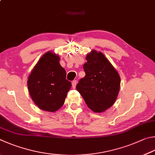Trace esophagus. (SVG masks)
I'll return each mask as SVG.
<instances>
[{
	"label": "esophagus",
	"instance_id": "esophagus-1",
	"mask_svg": "<svg viewBox=\"0 0 155 155\" xmlns=\"http://www.w3.org/2000/svg\"><path fill=\"white\" fill-rule=\"evenodd\" d=\"M77 80H74L72 82V87L74 89H75L76 88V85H77Z\"/></svg>",
	"mask_w": 155,
	"mask_h": 155
}]
</instances>
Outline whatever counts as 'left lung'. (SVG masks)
Listing matches in <instances>:
<instances>
[{"mask_svg": "<svg viewBox=\"0 0 155 155\" xmlns=\"http://www.w3.org/2000/svg\"><path fill=\"white\" fill-rule=\"evenodd\" d=\"M83 65L85 77L77 85L87 106L95 112L105 111L114 104L120 89L119 73L101 52L93 50Z\"/></svg>", "mask_w": 155, "mask_h": 155, "instance_id": "8db88e82", "label": "left lung"}]
</instances>
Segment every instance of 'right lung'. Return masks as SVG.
Masks as SVG:
<instances>
[{"instance_id": "add662e5", "label": "right lung", "mask_w": 155, "mask_h": 155, "mask_svg": "<svg viewBox=\"0 0 155 155\" xmlns=\"http://www.w3.org/2000/svg\"><path fill=\"white\" fill-rule=\"evenodd\" d=\"M60 57L48 51L42 56L31 72L28 87L34 102L39 108L55 112L63 106L71 83L60 64Z\"/></svg>"}]
</instances>
